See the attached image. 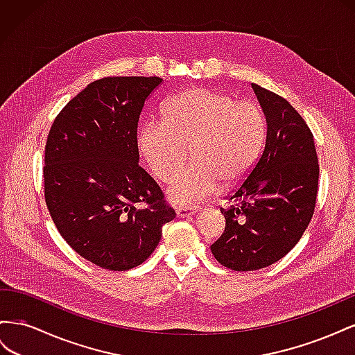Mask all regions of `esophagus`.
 Segmentation results:
<instances>
[{
  "instance_id": "esophagus-1",
  "label": "esophagus",
  "mask_w": 355,
  "mask_h": 355,
  "mask_svg": "<svg viewBox=\"0 0 355 355\" xmlns=\"http://www.w3.org/2000/svg\"><path fill=\"white\" fill-rule=\"evenodd\" d=\"M197 211H200V207H179L176 210V214H178V218H188V216H191V214H194Z\"/></svg>"
}]
</instances>
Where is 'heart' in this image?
Instances as JSON below:
<instances>
[{"label": "heart", "instance_id": "b5f03b06", "mask_svg": "<svg viewBox=\"0 0 355 355\" xmlns=\"http://www.w3.org/2000/svg\"><path fill=\"white\" fill-rule=\"evenodd\" d=\"M265 137V118L254 102L210 89L170 99L163 121L148 120L137 148L153 175L170 182L191 156L193 163L167 189L175 204H194L237 185L252 170Z\"/></svg>", "mask_w": 355, "mask_h": 355}]
</instances>
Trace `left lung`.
Returning a JSON list of instances; mask_svg holds the SVG:
<instances>
[{
	"mask_svg": "<svg viewBox=\"0 0 355 355\" xmlns=\"http://www.w3.org/2000/svg\"><path fill=\"white\" fill-rule=\"evenodd\" d=\"M252 89L266 121L263 153L222 209L225 231L210 249L234 271H254L286 256L314 214L318 159L314 136L284 98L261 85Z\"/></svg>",
	"mask_w": 355,
	"mask_h": 355,
	"instance_id": "8db88e82",
	"label": "left lung"
}]
</instances>
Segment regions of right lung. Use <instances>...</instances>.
I'll return each mask as SVG.
<instances>
[{
  "label": "right lung",
  "mask_w": 355,
  "mask_h": 355,
  "mask_svg": "<svg viewBox=\"0 0 355 355\" xmlns=\"http://www.w3.org/2000/svg\"><path fill=\"white\" fill-rule=\"evenodd\" d=\"M158 77H106L63 108L46 144L44 196L65 241L105 270L145 262L176 213L139 166L137 123Z\"/></svg>",
  "instance_id": "1"
}]
</instances>
